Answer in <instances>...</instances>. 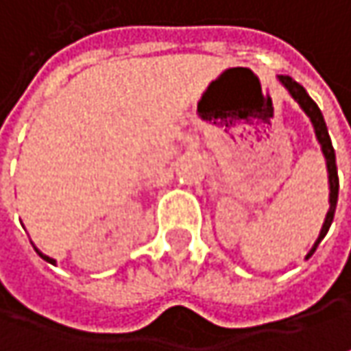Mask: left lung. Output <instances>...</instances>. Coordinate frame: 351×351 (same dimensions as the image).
<instances>
[{"instance_id": "obj_1", "label": "left lung", "mask_w": 351, "mask_h": 351, "mask_svg": "<svg viewBox=\"0 0 351 351\" xmlns=\"http://www.w3.org/2000/svg\"><path fill=\"white\" fill-rule=\"evenodd\" d=\"M280 85L288 91V95L298 103V107L306 113V117L310 119L312 127H314V133L319 143V149H322V155L326 158V169H328V184H330V210L324 218V224H322V230H319L318 240L314 242V246L310 248V252L306 254V258H310L318 244L324 240V237L328 234L330 226H332V220H334V213H336V204H338V191H340V180H338V169H336V153H334V147H332V141H330V134H328V127H326V121H324V114L318 109V105L312 101V97L306 93V89L296 83L292 77H286V75H278Z\"/></svg>"}]
</instances>
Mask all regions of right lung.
I'll return each instance as SVG.
<instances>
[{
    "mask_svg": "<svg viewBox=\"0 0 351 351\" xmlns=\"http://www.w3.org/2000/svg\"><path fill=\"white\" fill-rule=\"evenodd\" d=\"M35 250H37V248H35ZM37 254H39V256L43 258V260H45V262H49V264H55V260H53V258L47 256V254H43V252H41V250H37Z\"/></svg>",
    "mask_w": 351,
    "mask_h": 351,
    "instance_id": "obj_1",
    "label": "right lung"
}]
</instances>
